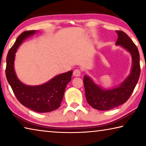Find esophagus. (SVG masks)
Returning <instances> with one entry per match:
<instances>
[{"label":"esophagus","mask_w":146,"mask_h":146,"mask_svg":"<svg viewBox=\"0 0 146 146\" xmlns=\"http://www.w3.org/2000/svg\"><path fill=\"white\" fill-rule=\"evenodd\" d=\"M73 75L74 76H80L81 75V72H80V70H78V69H76V70H75L73 71Z\"/></svg>","instance_id":"1"}]
</instances>
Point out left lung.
Here are the masks:
<instances>
[{"instance_id": "obj_1", "label": "left lung", "mask_w": 146, "mask_h": 146, "mask_svg": "<svg viewBox=\"0 0 146 146\" xmlns=\"http://www.w3.org/2000/svg\"><path fill=\"white\" fill-rule=\"evenodd\" d=\"M118 38L116 45L120 46L130 53L132 68L129 75L117 87L104 89L93 82L90 76H84L86 98L91 107L100 111H107L117 108L129 99L139 79L140 74V55L137 46L126 33L116 31Z\"/></svg>"}]
</instances>
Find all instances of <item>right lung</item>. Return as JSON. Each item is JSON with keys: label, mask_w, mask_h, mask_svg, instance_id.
Instances as JSON below:
<instances>
[{"label": "right lung", "mask_w": 146, "mask_h": 146, "mask_svg": "<svg viewBox=\"0 0 146 146\" xmlns=\"http://www.w3.org/2000/svg\"><path fill=\"white\" fill-rule=\"evenodd\" d=\"M36 32L35 30L24 31L17 38L7 55L6 75L15 95L22 104L34 111L48 113L60 107L66 86L71 80L73 71L56 75L39 86L26 85L19 80L14 69L15 53L23 42Z\"/></svg>", "instance_id": "obj_1"}]
</instances>
